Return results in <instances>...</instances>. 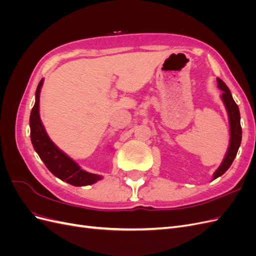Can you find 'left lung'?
<instances>
[{"mask_svg":"<svg viewBox=\"0 0 256 256\" xmlns=\"http://www.w3.org/2000/svg\"><path fill=\"white\" fill-rule=\"evenodd\" d=\"M216 82H218V88L222 90L221 99L226 106L228 116V122H230V143L226 156H224L223 161L221 162L220 166L216 170L212 180H216L220 176H222L226 173L228 168L233 164V161L236 157L238 148L242 143V126H240V113H239V108L234 102L233 96L230 94V90L226 86V84L224 83L221 79L216 78Z\"/></svg>","mask_w":256,"mask_h":256,"instance_id":"left-lung-1","label":"left lung"}]
</instances>
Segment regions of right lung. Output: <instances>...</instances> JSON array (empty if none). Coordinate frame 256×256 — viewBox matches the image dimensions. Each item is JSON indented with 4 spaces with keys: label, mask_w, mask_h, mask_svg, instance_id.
I'll list each match as a JSON object with an SVG mask.
<instances>
[{
    "label": "right lung",
    "mask_w": 256,
    "mask_h": 256,
    "mask_svg": "<svg viewBox=\"0 0 256 256\" xmlns=\"http://www.w3.org/2000/svg\"><path fill=\"white\" fill-rule=\"evenodd\" d=\"M42 84L44 79L38 83L35 92V104L30 111V141H32L35 152L54 176L60 178V180L76 186V187L92 184L102 180V175L84 171L76 162L67 156L63 150H60L51 141L42 125L40 115V97Z\"/></svg>",
    "instance_id": "obj_1"
}]
</instances>
